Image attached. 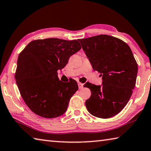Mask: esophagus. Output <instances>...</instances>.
<instances>
[{"label": "esophagus", "mask_w": 151, "mask_h": 151, "mask_svg": "<svg viewBox=\"0 0 151 151\" xmlns=\"http://www.w3.org/2000/svg\"><path fill=\"white\" fill-rule=\"evenodd\" d=\"M83 83H78V88H79V89H82L83 88Z\"/></svg>", "instance_id": "obj_1"}]
</instances>
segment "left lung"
I'll return each instance as SVG.
<instances>
[{"label": "left lung", "mask_w": 151, "mask_h": 151, "mask_svg": "<svg viewBox=\"0 0 151 151\" xmlns=\"http://www.w3.org/2000/svg\"><path fill=\"white\" fill-rule=\"evenodd\" d=\"M93 69L102 76V84L86 83L91 96L85 104L90 114L106 119L119 113L129 100L138 67L132 51L123 41L108 35L79 39Z\"/></svg>", "instance_id": "obj_1"}]
</instances>
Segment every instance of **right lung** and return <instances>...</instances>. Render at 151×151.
I'll return each instance as SVG.
<instances>
[{
    "mask_svg": "<svg viewBox=\"0 0 151 151\" xmlns=\"http://www.w3.org/2000/svg\"><path fill=\"white\" fill-rule=\"evenodd\" d=\"M81 49L77 40L47 38L32 41L19 55L16 82L24 102L34 113L45 118L65 114L78 87L74 80L59 81L57 70Z\"/></svg>",
    "mask_w": 151,
    "mask_h": 151,
    "instance_id": "add662e5",
    "label": "right lung"
}]
</instances>
